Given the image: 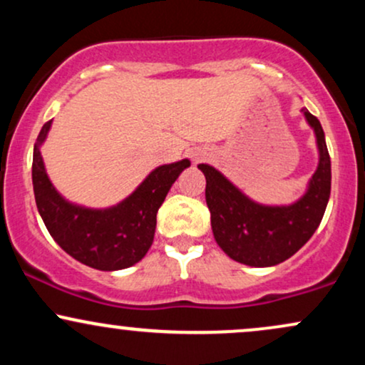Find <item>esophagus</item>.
Here are the masks:
<instances>
[{
    "mask_svg": "<svg viewBox=\"0 0 365 365\" xmlns=\"http://www.w3.org/2000/svg\"><path fill=\"white\" fill-rule=\"evenodd\" d=\"M204 154L206 153H204L202 149H195L194 153H192V158H194V161H200V159L204 158Z\"/></svg>",
    "mask_w": 365,
    "mask_h": 365,
    "instance_id": "1",
    "label": "esophagus"
}]
</instances>
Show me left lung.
I'll use <instances>...</instances> for the list:
<instances>
[{
	"instance_id": "obj_1",
	"label": "left lung",
	"mask_w": 365,
	"mask_h": 365,
	"mask_svg": "<svg viewBox=\"0 0 365 365\" xmlns=\"http://www.w3.org/2000/svg\"><path fill=\"white\" fill-rule=\"evenodd\" d=\"M302 111L316 133L319 163L305 194L290 206L254 202L216 168L199 165L206 177L215 240L233 261L254 267L287 261L307 244L324 216L331 194V159L319 120L305 108Z\"/></svg>"
}]
</instances>
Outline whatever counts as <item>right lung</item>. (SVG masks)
Listing matches in <instances>:
<instances>
[{
    "mask_svg": "<svg viewBox=\"0 0 365 365\" xmlns=\"http://www.w3.org/2000/svg\"><path fill=\"white\" fill-rule=\"evenodd\" d=\"M51 121L44 123L34 144L32 183L36 204L49 235L66 254L99 271H118L139 262L150 249L156 232L158 209L188 159L158 166L127 199L106 209L68 202L58 194L46 173L41 145Z\"/></svg>",
    "mask_w": 365,
    "mask_h": 365,
    "instance_id": "obj_1",
    "label": "right lung"
}]
</instances>
